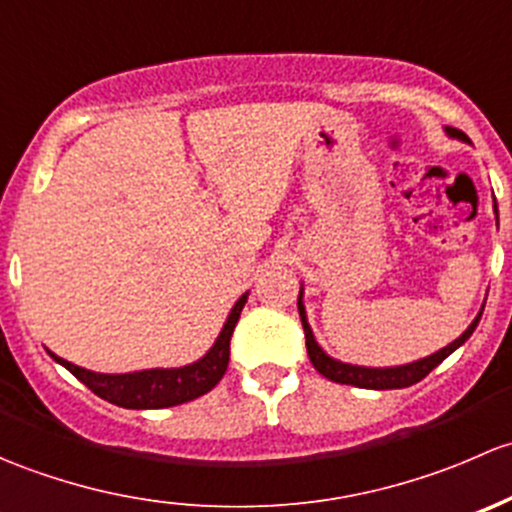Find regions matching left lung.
Listing matches in <instances>:
<instances>
[{"label":"left lung","instance_id":"obj_1","mask_svg":"<svg viewBox=\"0 0 512 512\" xmlns=\"http://www.w3.org/2000/svg\"><path fill=\"white\" fill-rule=\"evenodd\" d=\"M444 130H446V135L453 140L471 142L468 140V135L461 133V130H456V128H444ZM493 212H495V219H498V207H495V199H493ZM483 308H486V303L481 305V310H478V315L473 318V323L468 325V328L463 330L456 340L449 342L446 347H441V350L434 352V355L421 357V360L407 362V365H397V367H362V365H350V362L335 360V357H330L328 352L318 345L313 330H310L308 315H305L303 286H300V293H298L300 323H303L305 347H308V357H310V362H313V367L323 374V377H328L330 382L352 384V387H360V389H404V387H412V384H416V382H421L426 374L434 370V367H439L453 350H458V347H461L463 342L473 335V330H476L478 320H481V315H483Z\"/></svg>","mask_w":512,"mask_h":512}]
</instances>
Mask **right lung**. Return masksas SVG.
I'll list each match as a JSON object with an SVG mask.
<instances>
[{"label": "right lung", "instance_id": "1", "mask_svg": "<svg viewBox=\"0 0 512 512\" xmlns=\"http://www.w3.org/2000/svg\"><path fill=\"white\" fill-rule=\"evenodd\" d=\"M246 298L249 293L241 295L239 300L231 308L229 318H226L224 328L214 345L209 347L207 355L199 357L197 362L184 367H155V370H140V372H125V374H103L86 370V367H78L73 362L63 360V357L54 355L59 365L66 367L68 372L76 379H81L93 394H98L105 402L115 404V407L123 409H165V407H177V404L192 402V399L202 397L209 389H214L219 384V379L224 377L226 367H229V342L234 335L236 323H239V315L244 310Z\"/></svg>", "mask_w": 512, "mask_h": 512}]
</instances>
